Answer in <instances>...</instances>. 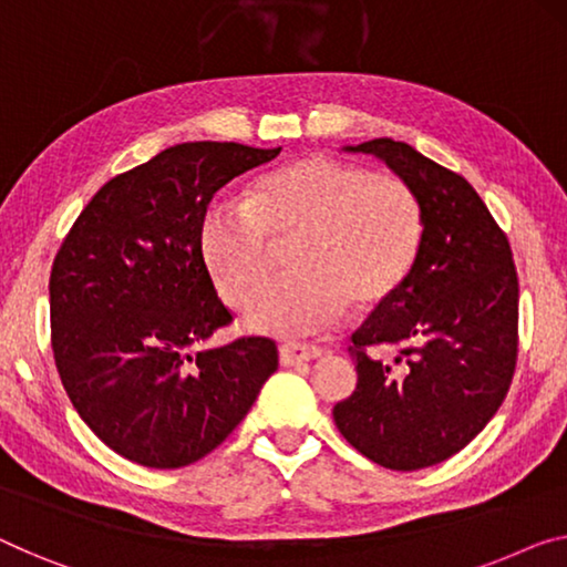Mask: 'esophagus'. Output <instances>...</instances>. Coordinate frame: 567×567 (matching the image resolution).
<instances>
[{"instance_id": "esophagus-1", "label": "esophagus", "mask_w": 567, "mask_h": 567, "mask_svg": "<svg viewBox=\"0 0 567 567\" xmlns=\"http://www.w3.org/2000/svg\"><path fill=\"white\" fill-rule=\"evenodd\" d=\"M323 357V351L318 349V346H310V343H282L280 346V361L285 367H292V364H302V361H312V359H320Z\"/></svg>"}]
</instances>
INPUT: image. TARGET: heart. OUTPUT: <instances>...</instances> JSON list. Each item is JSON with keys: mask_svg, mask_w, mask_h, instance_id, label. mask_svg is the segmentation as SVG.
<instances>
[{"mask_svg": "<svg viewBox=\"0 0 567 567\" xmlns=\"http://www.w3.org/2000/svg\"><path fill=\"white\" fill-rule=\"evenodd\" d=\"M200 257L231 308L265 290L277 249L290 244L292 275L249 312L265 333H312L349 308L390 300L420 244V208L400 177L328 155L292 159L251 185L247 203H210L200 221Z\"/></svg>", "mask_w": 567, "mask_h": 567, "instance_id": "heart-1", "label": "heart"}]
</instances>
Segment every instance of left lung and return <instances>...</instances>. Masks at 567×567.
I'll list each match as a JSON object with an SVG mask.
<instances>
[{"label":"left lung","mask_w":567,"mask_h":567,"mask_svg":"<svg viewBox=\"0 0 567 567\" xmlns=\"http://www.w3.org/2000/svg\"><path fill=\"white\" fill-rule=\"evenodd\" d=\"M346 150L400 175L422 234L408 277L351 336L359 382L333 420L379 466L427 468L466 447L509 392L519 346L512 247L466 177L415 147L379 137Z\"/></svg>","instance_id":"obj_1"}]
</instances>
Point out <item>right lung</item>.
I'll list each match as a JSON object with an SVG mask.
<instances>
[{
	"label": "right lung",
	"mask_w": 567,
	"mask_h": 567,
	"mask_svg": "<svg viewBox=\"0 0 567 567\" xmlns=\"http://www.w3.org/2000/svg\"><path fill=\"white\" fill-rule=\"evenodd\" d=\"M282 147L185 142L116 175L50 272V343L75 412L114 453L181 468L221 445L277 369L272 338L197 351L231 323L200 257L214 193Z\"/></svg>",
	"instance_id": "1"
}]
</instances>
